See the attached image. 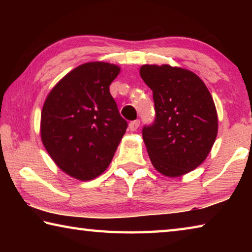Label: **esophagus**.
Instances as JSON below:
<instances>
[{
	"mask_svg": "<svg viewBox=\"0 0 252 252\" xmlns=\"http://www.w3.org/2000/svg\"><path fill=\"white\" fill-rule=\"evenodd\" d=\"M139 126H140V121L134 120V121L129 123V129H130V131H135L139 127Z\"/></svg>",
	"mask_w": 252,
	"mask_h": 252,
	"instance_id": "34e87169",
	"label": "esophagus"
}]
</instances>
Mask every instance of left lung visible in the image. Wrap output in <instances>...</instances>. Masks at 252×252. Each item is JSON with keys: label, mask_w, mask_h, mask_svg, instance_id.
Returning a JSON list of instances; mask_svg holds the SVG:
<instances>
[{"label": "left lung", "mask_w": 252, "mask_h": 252, "mask_svg": "<svg viewBox=\"0 0 252 252\" xmlns=\"http://www.w3.org/2000/svg\"><path fill=\"white\" fill-rule=\"evenodd\" d=\"M140 75L155 101L156 121L142 130L152 165L169 178L193 171L218 134V114L208 88L193 72L169 64H144Z\"/></svg>", "instance_id": "8db88e82"}]
</instances>
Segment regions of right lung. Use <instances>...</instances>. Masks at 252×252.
<instances>
[{
    "label": "right lung",
    "mask_w": 252,
    "mask_h": 252,
    "mask_svg": "<svg viewBox=\"0 0 252 252\" xmlns=\"http://www.w3.org/2000/svg\"><path fill=\"white\" fill-rule=\"evenodd\" d=\"M121 67L108 62L83 63L54 85L41 112L40 133L54 163L81 181L103 173L125 135L109 85Z\"/></svg>",
    "instance_id": "right-lung-1"
}]
</instances>
